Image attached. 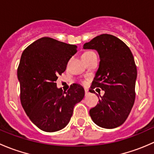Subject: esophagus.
I'll return each mask as SVG.
<instances>
[{"label":"esophagus","instance_id":"34e87169","mask_svg":"<svg viewBox=\"0 0 154 154\" xmlns=\"http://www.w3.org/2000/svg\"><path fill=\"white\" fill-rule=\"evenodd\" d=\"M88 94H89V91H88V90L85 89V94H86V95H88Z\"/></svg>","mask_w":154,"mask_h":154}]
</instances>
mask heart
<instances>
[{"label":"heart","mask_w":154,"mask_h":154,"mask_svg":"<svg viewBox=\"0 0 154 154\" xmlns=\"http://www.w3.org/2000/svg\"><path fill=\"white\" fill-rule=\"evenodd\" d=\"M94 54V52H92V51H86V52H85L84 54L82 55V57H85V56H88V55H91V54Z\"/></svg>","instance_id":"1"}]
</instances>
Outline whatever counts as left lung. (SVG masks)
<instances>
[{
	"instance_id": "left-lung-1",
	"label": "left lung",
	"mask_w": 154,
	"mask_h": 154,
	"mask_svg": "<svg viewBox=\"0 0 154 154\" xmlns=\"http://www.w3.org/2000/svg\"><path fill=\"white\" fill-rule=\"evenodd\" d=\"M83 49L97 51L100 57L98 69L91 84L105 91L99 103L89 110L97 126L113 129L125 123L135 101L137 70L130 48L117 37L102 34L83 45Z\"/></svg>"
}]
</instances>
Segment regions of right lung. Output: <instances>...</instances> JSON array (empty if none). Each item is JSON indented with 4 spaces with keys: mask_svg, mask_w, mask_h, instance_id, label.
Listing matches in <instances>:
<instances>
[{
    "mask_svg": "<svg viewBox=\"0 0 154 154\" xmlns=\"http://www.w3.org/2000/svg\"><path fill=\"white\" fill-rule=\"evenodd\" d=\"M77 51L74 45L43 37L21 54L17 71L21 103L31 122L43 131L52 133L66 127L75 104L84 97L81 85L74 83L64 91L55 83Z\"/></svg>",
    "mask_w": 154,
    "mask_h": 154,
    "instance_id": "right-lung-1",
    "label": "right lung"
}]
</instances>
